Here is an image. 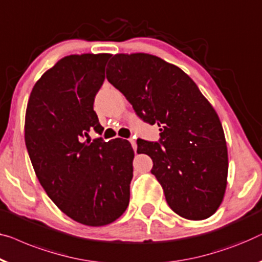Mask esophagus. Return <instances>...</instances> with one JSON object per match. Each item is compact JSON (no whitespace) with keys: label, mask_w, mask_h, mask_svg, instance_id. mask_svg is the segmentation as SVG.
I'll return each instance as SVG.
<instances>
[{"label":"esophagus","mask_w":262,"mask_h":262,"mask_svg":"<svg viewBox=\"0 0 262 262\" xmlns=\"http://www.w3.org/2000/svg\"><path fill=\"white\" fill-rule=\"evenodd\" d=\"M128 142L131 143V145H132V147H134V150L137 149V144H136L135 138H128Z\"/></svg>","instance_id":"1"}]
</instances>
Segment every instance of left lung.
<instances>
[{
    "label": "left lung",
    "mask_w": 262,
    "mask_h": 262,
    "mask_svg": "<svg viewBox=\"0 0 262 262\" xmlns=\"http://www.w3.org/2000/svg\"><path fill=\"white\" fill-rule=\"evenodd\" d=\"M107 80L122 92L136 115L161 126L158 142L137 140V152L152 159L151 173L169 207L182 217L204 220L222 202L228 154L213 106L181 68L155 55L117 54Z\"/></svg>",
    "instance_id": "obj_1"
}]
</instances>
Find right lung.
I'll return each mask as SVG.
<instances>
[{
  "mask_svg": "<svg viewBox=\"0 0 262 262\" xmlns=\"http://www.w3.org/2000/svg\"><path fill=\"white\" fill-rule=\"evenodd\" d=\"M110 54L66 56L34 85L25 140L37 180L62 213L108 225L128 206L134 150L127 140L86 139L103 127L93 110Z\"/></svg>",
  "mask_w": 262,
  "mask_h": 262,
  "instance_id": "obj_1",
  "label": "right lung"
}]
</instances>
